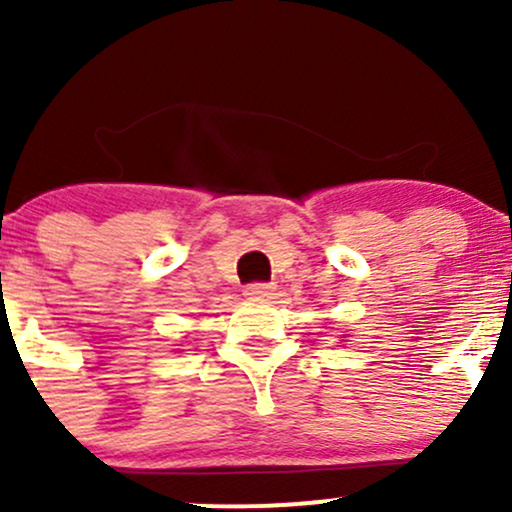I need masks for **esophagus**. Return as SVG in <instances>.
Instances as JSON below:
<instances>
[{
	"mask_svg": "<svg viewBox=\"0 0 512 512\" xmlns=\"http://www.w3.org/2000/svg\"><path fill=\"white\" fill-rule=\"evenodd\" d=\"M272 291H274V286H269V284L245 286V296H248V298H269V296H272Z\"/></svg>",
	"mask_w": 512,
	"mask_h": 512,
	"instance_id": "1",
	"label": "esophagus"
}]
</instances>
